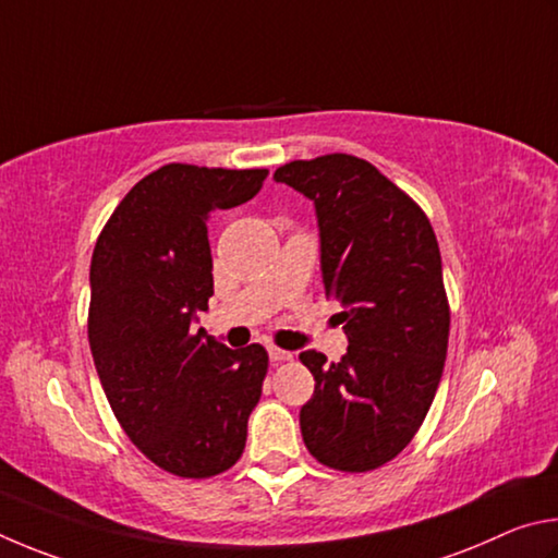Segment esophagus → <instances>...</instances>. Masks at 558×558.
Segmentation results:
<instances>
[{
	"label": "esophagus",
	"instance_id": "34e87169",
	"mask_svg": "<svg viewBox=\"0 0 558 558\" xmlns=\"http://www.w3.org/2000/svg\"><path fill=\"white\" fill-rule=\"evenodd\" d=\"M294 357V353H289V350H281V348H269V360L271 363H287V360Z\"/></svg>",
	"mask_w": 558,
	"mask_h": 558
}]
</instances>
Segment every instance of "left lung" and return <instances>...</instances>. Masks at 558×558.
I'll return each mask as SVG.
<instances>
[{
    "label": "left lung",
    "instance_id": "1",
    "mask_svg": "<svg viewBox=\"0 0 558 558\" xmlns=\"http://www.w3.org/2000/svg\"><path fill=\"white\" fill-rule=\"evenodd\" d=\"M274 181L314 201L320 277L348 336L340 363L316 350L299 355L316 379L301 436L328 468L373 471L412 441L444 375L451 314L434 228L357 156L291 161Z\"/></svg>",
    "mask_w": 558,
    "mask_h": 558
}]
</instances>
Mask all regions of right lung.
I'll use <instances>...</instances> for the list:
<instances>
[{"mask_svg": "<svg viewBox=\"0 0 558 558\" xmlns=\"http://www.w3.org/2000/svg\"><path fill=\"white\" fill-rule=\"evenodd\" d=\"M267 169L169 163L134 185L95 244L87 338L132 444L163 471L210 477L244 451L267 350L195 333L213 296L208 218L257 195Z\"/></svg>", "mask_w": 558, "mask_h": 558, "instance_id": "1", "label": "right lung"}]
</instances>
